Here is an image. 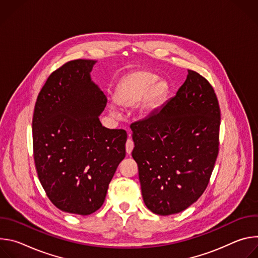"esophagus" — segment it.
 I'll return each instance as SVG.
<instances>
[{
  "instance_id": "esophagus-1",
  "label": "esophagus",
  "mask_w": 258,
  "mask_h": 258,
  "mask_svg": "<svg viewBox=\"0 0 258 258\" xmlns=\"http://www.w3.org/2000/svg\"><path fill=\"white\" fill-rule=\"evenodd\" d=\"M130 137H131V135H128V140L126 141V144H125V150H126L127 154H131L134 149V142L130 139Z\"/></svg>"
}]
</instances>
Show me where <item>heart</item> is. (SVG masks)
<instances>
[{"mask_svg":"<svg viewBox=\"0 0 258 258\" xmlns=\"http://www.w3.org/2000/svg\"><path fill=\"white\" fill-rule=\"evenodd\" d=\"M168 94V85L158 80L155 73L147 70L134 71L125 76L118 85L114 101L122 107H135L138 104V113L142 117H148L163 105ZM109 113L118 116L114 104H109Z\"/></svg>","mask_w":258,"mask_h":258,"instance_id":"heart-1","label":"heart"}]
</instances>
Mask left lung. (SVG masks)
<instances>
[{
	"mask_svg": "<svg viewBox=\"0 0 258 258\" xmlns=\"http://www.w3.org/2000/svg\"><path fill=\"white\" fill-rule=\"evenodd\" d=\"M220 111L210 84L187 79L153 115L131 124L143 200L152 212L187 209L205 191L218 153Z\"/></svg>",
	"mask_w": 258,
	"mask_h": 258,
	"instance_id": "1",
	"label": "left lung"
}]
</instances>
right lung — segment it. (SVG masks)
<instances>
[{
    "instance_id": "obj_1",
    "label": "right lung",
    "mask_w": 258,
    "mask_h": 258,
    "mask_svg": "<svg viewBox=\"0 0 258 258\" xmlns=\"http://www.w3.org/2000/svg\"><path fill=\"white\" fill-rule=\"evenodd\" d=\"M95 60H73L54 71L40 92L32 118L33 156L52 203L89 215L104 203L125 157L126 132L104 127L107 98L91 78Z\"/></svg>"
}]
</instances>
